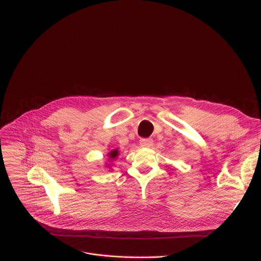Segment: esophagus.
<instances>
[{"label":"esophagus","instance_id":"esophagus-1","mask_svg":"<svg viewBox=\"0 0 261 261\" xmlns=\"http://www.w3.org/2000/svg\"><path fill=\"white\" fill-rule=\"evenodd\" d=\"M140 144L142 147H151L152 144H153V141L151 139H141L140 140Z\"/></svg>","mask_w":261,"mask_h":261}]
</instances>
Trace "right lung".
Returning <instances> with one entry per match:
<instances>
[{
  "label": "right lung",
  "instance_id": "1",
  "mask_svg": "<svg viewBox=\"0 0 261 261\" xmlns=\"http://www.w3.org/2000/svg\"><path fill=\"white\" fill-rule=\"evenodd\" d=\"M118 154H119V152H118V149H117V148H116V149L111 150V151H110V152L108 153L109 162H113V161L118 156ZM107 167H109V168H110V166H109V165H108Z\"/></svg>",
  "mask_w": 261,
  "mask_h": 261
}]
</instances>
